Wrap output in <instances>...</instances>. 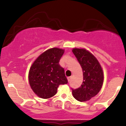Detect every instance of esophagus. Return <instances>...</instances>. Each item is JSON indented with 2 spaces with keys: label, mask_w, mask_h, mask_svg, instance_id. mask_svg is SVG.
<instances>
[{
  "label": "esophagus",
  "mask_w": 126,
  "mask_h": 126,
  "mask_svg": "<svg viewBox=\"0 0 126 126\" xmlns=\"http://www.w3.org/2000/svg\"><path fill=\"white\" fill-rule=\"evenodd\" d=\"M71 80V77H68V82H70Z\"/></svg>",
  "instance_id": "1"
}]
</instances>
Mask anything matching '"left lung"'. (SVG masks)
I'll use <instances>...</instances> for the list:
<instances>
[{
  "label": "left lung",
  "mask_w": 126,
  "mask_h": 126,
  "mask_svg": "<svg viewBox=\"0 0 126 126\" xmlns=\"http://www.w3.org/2000/svg\"><path fill=\"white\" fill-rule=\"evenodd\" d=\"M83 71V81L80 87L72 89L75 99L81 102L89 101L96 96L102 87L104 73L98 60L85 49H72Z\"/></svg>",
  "instance_id": "left-lung-1"
}]
</instances>
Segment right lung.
Returning a JSON list of instances; mask_svg holds the SVG:
<instances>
[{
    "mask_svg": "<svg viewBox=\"0 0 126 126\" xmlns=\"http://www.w3.org/2000/svg\"><path fill=\"white\" fill-rule=\"evenodd\" d=\"M64 50L49 49L41 54L30 67L29 80L31 88L39 97L48 99L57 93L60 85L68 83L63 68L59 64Z\"/></svg>",
    "mask_w": 126,
    "mask_h": 126,
    "instance_id": "add662e5",
    "label": "right lung"
}]
</instances>
